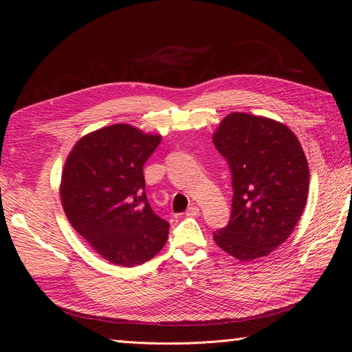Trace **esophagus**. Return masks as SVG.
<instances>
[{"label":"esophagus","instance_id":"obj_1","mask_svg":"<svg viewBox=\"0 0 352 352\" xmlns=\"http://www.w3.org/2000/svg\"><path fill=\"white\" fill-rule=\"evenodd\" d=\"M185 214H186L188 217H197V216H199V208H198L197 206H190V207L186 210Z\"/></svg>","mask_w":352,"mask_h":352}]
</instances>
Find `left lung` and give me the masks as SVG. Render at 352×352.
I'll return each mask as SVG.
<instances>
[{
    "mask_svg": "<svg viewBox=\"0 0 352 352\" xmlns=\"http://www.w3.org/2000/svg\"><path fill=\"white\" fill-rule=\"evenodd\" d=\"M232 173V212L212 233L241 261L269 255L291 236L307 204L310 170L289 127L267 117L230 113L212 135Z\"/></svg>",
    "mask_w": 352,
    "mask_h": 352,
    "instance_id": "1",
    "label": "left lung"
}]
</instances>
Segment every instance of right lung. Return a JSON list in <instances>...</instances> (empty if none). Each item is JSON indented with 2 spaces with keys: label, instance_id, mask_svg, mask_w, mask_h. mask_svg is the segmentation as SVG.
Segmentation results:
<instances>
[{
  "label": "right lung",
  "instance_id": "right-lung-1",
  "mask_svg": "<svg viewBox=\"0 0 352 352\" xmlns=\"http://www.w3.org/2000/svg\"><path fill=\"white\" fill-rule=\"evenodd\" d=\"M160 141L131 124L105 126L80 138L63 168L60 197L70 225L116 265L151 260L167 241L170 225L148 204L144 177Z\"/></svg>",
  "mask_w": 352,
  "mask_h": 352
}]
</instances>
